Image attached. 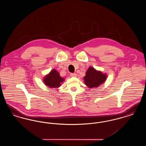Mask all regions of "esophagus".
<instances>
[{"label": "esophagus", "mask_w": 146, "mask_h": 146, "mask_svg": "<svg viewBox=\"0 0 146 146\" xmlns=\"http://www.w3.org/2000/svg\"><path fill=\"white\" fill-rule=\"evenodd\" d=\"M77 76V74H76V73H71L70 74V76Z\"/></svg>", "instance_id": "34e87169"}]
</instances>
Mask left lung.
Wrapping results in <instances>:
<instances>
[{"label": "left lung", "mask_w": 146, "mask_h": 146, "mask_svg": "<svg viewBox=\"0 0 146 146\" xmlns=\"http://www.w3.org/2000/svg\"><path fill=\"white\" fill-rule=\"evenodd\" d=\"M107 79V76L100 71H97L92 67H90L84 77L85 85L89 88H97L104 83Z\"/></svg>", "instance_id": "1"}]
</instances>
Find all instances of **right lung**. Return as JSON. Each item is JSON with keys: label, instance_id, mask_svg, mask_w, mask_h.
Listing matches in <instances>:
<instances>
[{"label": "right lung", "instance_id": "add662e5", "mask_svg": "<svg viewBox=\"0 0 146 146\" xmlns=\"http://www.w3.org/2000/svg\"><path fill=\"white\" fill-rule=\"evenodd\" d=\"M64 80L57 70H53L50 72L49 74L45 76L44 82L46 85L51 88H58L61 86V83H62Z\"/></svg>", "mask_w": 146, "mask_h": 146}]
</instances>
